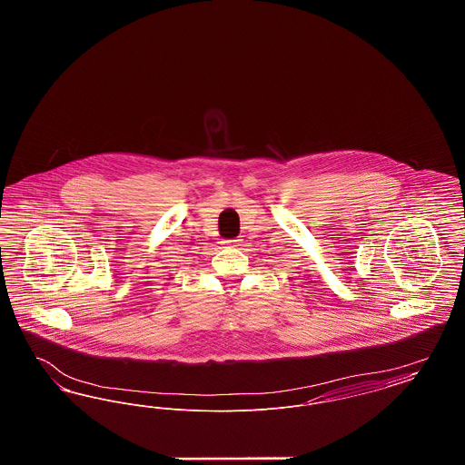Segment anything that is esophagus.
Masks as SVG:
<instances>
[{
	"label": "esophagus",
	"mask_w": 465,
	"mask_h": 465,
	"mask_svg": "<svg viewBox=\"0 0 465 465\" xmlns=\"http://www.w3.org/2000/svg\"><path fill=\"white\" fill-rule=\"evenodd\" d=\"M239 241H226V245H237Z\"/></svg>",
	"instance_id": "obj_1"
}]
</instances>
